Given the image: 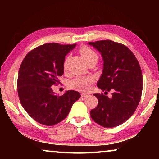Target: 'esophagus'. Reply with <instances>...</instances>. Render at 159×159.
<instances>
[{
  "instance_id": "34e87169",
  "label": "esophagus",
  "mask_w": 159,
  "mask_h": 159,
  "mask_svg": "<svg viewBox=\"0 0 159 159\" xmlns=\"http://www.w3.org/2000/svg\"><path fill=\"white\" fill-rule=\"evenodd\" d=\"M88 94H86V93H82L81 94L82 98H86V97H88Z\"/></svg>"
}]
</instances>
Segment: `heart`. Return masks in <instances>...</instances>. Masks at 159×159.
<instances>
[{"label": "heart", "mask_w": 159, "mask_h": 159, "mask_svg": "<svg viewBox=\"0 0 159 159\" xmlns=\"http://www.w3.org/2000/svg\"><path fill=\"white\" fill-rule=\"evenodd\" d=\"M79 52L83 58L84 59L86 62L92 61L97 60L98 61V56L97 53L93 49L88 46H82L80 48ZM67 66V59H66L64 61V69H66ZM93 79L90 76H81L76 77L75 79L69 80L68 83V86L69 88L72 90L80 91V92H84L87 91L89 88V86L93 83Z\"/></svg>", "instance_id": "b5f03b06"}]
</instances>
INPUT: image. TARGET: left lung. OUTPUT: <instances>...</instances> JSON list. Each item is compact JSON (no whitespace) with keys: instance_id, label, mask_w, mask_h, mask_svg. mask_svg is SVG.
<instances>
[{"instance_id":"left-lung-1","label":"left lung","mask_w":159,"mask_h":159,"mask_svg":"<svg viewBox=\"0 0 159 159\" xmlns=\"http://www.w3.org/2000/svg\"><path fill=\"white\" fill-rule=\"evenodd\" d=\"M101 52L104 60L98 87L112 97L94 94L98 104L91 110L94 121L104 128H113L126 121L134 114L140 101L142 74L134 54L125 45L110 40L90 42Z\"/></svg>"}]
</instances>
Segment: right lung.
Wrapping results in <instances>:
<instances>
[{
  "label": "right lung",
  "instance_id": "right-lung-1",
  "mask_svg": "<svg viewBox=\"0 0 159 159\" xmlns=\"http://www.w3.org/2000/svg\"><path fill=\"white\" fill-rule=\"evenodd\" d=\"M76 45L45 43L31 50L21 64L17 79L19 98L27 114L42 125L51 126L61 122L80 98L74 90L58 96L51 88L60 81L65 56Z\"/></svg>",
  "mask_w": 159,
  "mask_h": 159
}]
</instances>
